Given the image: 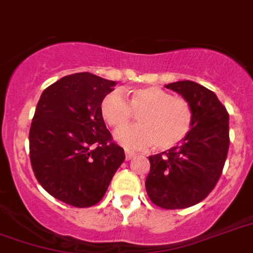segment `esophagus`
Instances as JSON below:
<instances>
[{
	"mask_svg": "<svg viewBox=\"0 0 253 253\" xmlns=\"http://www.w3.org/2000/svg\"><path fill=\"white\" fill-rule=\"evenodd\" d=\"M125 155H126L127 161H130V160H132L133 157H135V153L131 151H128V149H126V151H125Z\"/></svg>",
	"mask_w": 253,
	"mask_h": 253,
	"instance_id": "34e87169",
	"label": "esophagus"
}]
</instances>
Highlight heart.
<instances>
[{"label":"heart","mask_w":253,"mask_h":253,"mask_svg":"<svg viewBox=\"0 0 253 253\" xmlns=\"http://www.w3.org/2000/svg\"><path fill=\"white\" fill-rule=\"evenodd\" d=\"M101 116L113 128H122L140 113V125L117 132V140L128 149H145L157 144L160 149H170L186 139L194 122L190 102L173 96L164 88L149 85L132 89L128 101L120 91H112L102 98Z\"/></svg>","instance_id":"1"}]
</instances>
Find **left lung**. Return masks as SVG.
Instances as JSON below:
<instances>
[{"label": "left lung", "mask_w": 253, "mask_h": 253, "mask_svg": "<svg viewBox=\"0 0 253 253\" xmlns=\"http://www.w3.org/2000/svg\"><path fill=\"white\" fill-rule=\"evenodd\" d=\"M190 102L194 122L180 144L149 156L145 180L153 204L164 209H183L204 200L222 174L229 152V113L214 92L182 80L165 85Z\"/></svg>", "instance_id": "1"}]
</instances>
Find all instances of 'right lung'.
I'll list each match as a JSON object with an SVG mask.
<instances>
[{
  "label": "right lung",
  "mask_w": 253,
  "mask_h": 253,
  "mask_svg": "<svg viewBox=\"0 0 253 253\" xmlns=\"http://www.w3.org/2000/svg\"><path fill=\"white\" fill-rule=\"evenodd\" d=\"M114 85L91 73L63 77L44 89L32 118L35 176L53 198L77 208L97 204L125 161L100 109Z\"/></svg>",
  "instance_id": "right-lung-1"
}]
</instances>
